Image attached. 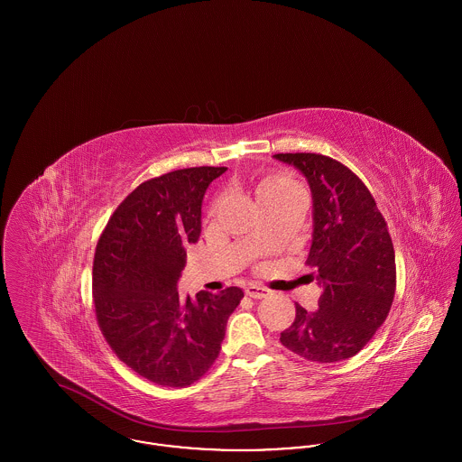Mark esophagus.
Segmentation results:
<instances>
[{
	"mask_svg": "<svg viewBox=\"0 0 462 462\" xmlns=\"http://www.w3.org/2000/svg\"><path fill=\"white\" fill-rule=\"evenodd\" d=\"M268 292L270 291L266 287L256 286V284H249V286L245 287V294L254 298V300H262Z\"/></svg>",
	"mask_w": 462,
	"mask_h": 462,
	"instance_id": "1",
	"label": "esophagus"
}]
</instances>
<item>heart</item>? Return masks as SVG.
<instances>
[{"label":"heart","mask_w":462,"mask_h":462,"mask_svg":"<svg viewBox=\"0 0 462 462\" xmlns=\"http://www.w3.org/2000/svg\"><path fill=\"white\" fill-rule=\"evenodd\" d=\"M294 189H300L296 185V181H292L291 178L282 175H273L264 178L263 181L258 185V198H262L268 192H284V190H294Z\"/></svg>","instance_id":"1"}]
</instances>
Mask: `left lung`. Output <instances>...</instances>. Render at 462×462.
Listing matches in <instances>:
<instances>
[{
  "label": "left lung",
  "instance_id": "left-lung-1",
  "mask_svg": "<svg viewBox=\"0 0 462 462\" xmlns=\"http://www.w3.org/2000/svg\"><path fill=\"white\" fill-rule=\"evenodd\" d=\"M307 178L313 234L307 263L322 287L319 308L296 305L281 343L311 362H341L360 352L393 303L395 251L386 221L360 178L320 154H275Z\"/></svg>",
  "mask_w": 462,
  "mask_h": 462
}]
</instances>
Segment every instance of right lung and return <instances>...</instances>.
<instances>
[{
  "label": "right lung",
  "mask_w": 462,
  "mask_h": 462,
  "mask_svg": "<svg viewBox=\"0 0 462 462\" xmlns=\"http://www.w3.org/2000/svg\"><path fill=\"white\" fill-rule=\"evenodd\" d=\"M226 168H187L138 185L97 244L93 300L110 348L132 371L183 388L218 358L241 287L178 294L187 245L202 228V199Z\"/></svg>",
  "instance_id": "add662e5"
}]
</instances>
